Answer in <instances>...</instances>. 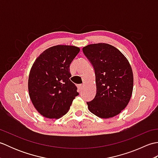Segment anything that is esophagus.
<instances>
[{"label": "esophagus", "instance_id": "esophagus-1", "mask_svg": "<svg viewBox=\"0 0 158 158\" xmlns=\"http://www.w3.org/2000/svg\"><path fill=\"white\" fill-rule=\"evenodd\" d=\"M83 85H82V84H81V85H78V88H79V89L80 90V91H81L82 89H83Z\"/></svg>", "mask_w": 158, "mask_h": 158}]
</instances>
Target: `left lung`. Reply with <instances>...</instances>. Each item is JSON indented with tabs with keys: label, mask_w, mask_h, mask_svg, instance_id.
Returning a JSON list of instances; mask_svg holds the SVG:
<instances>
[{
	"label": "left lung",
	"mask_w": 158,
	"mask_h": 158,
	"mask_svg": "<svg viewBox=\"0 0 158 158\" xmlns=\"http://www.w3.org/2000/svg\"><path fill=\"white\" fill-rule=\"evenodd\" d=\"M83 52L96 75V94L87 102L89 110L100 118L118 115L132 96L133 73L128 61L115 47L106 43L88 45Z\"/></svg>",
	"instance_id": "obj_1"
}]
</instances>
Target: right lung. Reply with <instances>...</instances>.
Here are the masks:
<instances>
[{"label": "right lung", "instance_id": "right-lung-1", "mask_svg": "<svg viewBox=\"0 0 158 158\" xmlns=\"http://www.w3.org/2000/svg\"><path fill=\"white\" fill-rule=\"evenodd\" d=\"M79 52L75 46H53L33 64L28 78L30 98L38 112L47 118L65 115L79 95L76 85L70 80L69 67Z\"/></svg>", "mask_w": 158, "mask_h": 158}]
</instances>
